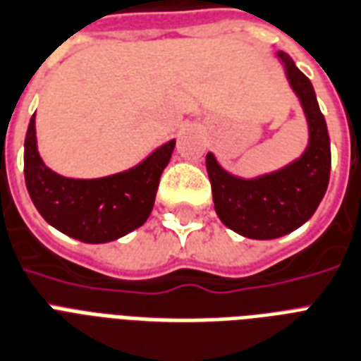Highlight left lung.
Here are the masks:
<instances>
[{
    "mask_svg": "<svg viewBox=\"0 0 361 361\" xmlns=\"http://www.w3.org/2000/svg\"><path fill=\"white\" fill-rule=\"evenodd\" d=\"M276 60L305 114L309 130L305 150L284 167L256 177L233 175L220 166L212 152H207L205 158L214 211L222 224L259 241L288 235L305 224L326 194L331 169L328 126L311 80L286 52H276Z\"/></svg>",
    "mask_w": 361,
    "mask_h": 361,
    "instance_id": "1",
    "label": "left lung"
}]
</instances>
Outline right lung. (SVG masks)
<instances>
[{"label": "right lung", "mask_w": 361, "mask_h": 361, "mask_svg": "<svg viewBox=\"0 0 361 361\" xmlns=\"http://www.w3.org/2000/svg\"><path fill=\"white\" fill-rule=\"evenodd\" d=\"M175 139L137 166L99 178H71L52 171L37 149L35 114L24 141V177L39 214L77 241H116L141 228L152 212L160 177L171 160Z\"/></svg>", "instance_id": "1"}]
</instances>
